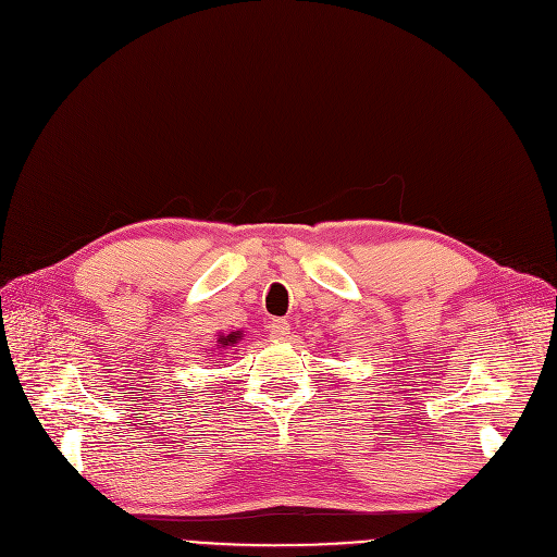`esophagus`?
Returning a JSON list of instances; mask_svg holds the SVG:
<instances>
[{"mask_svg":"<svg viewBox=\"0 0 557 557\" xmlns=\"http://www.w3.org/2000/svg\"><path fill=\"white\" fill-rule=\"evenodd\" d=\"M268 327H271V337L273 339H286V337L292 335V325L286 323L284 319H273Z\"/></svg>","mask_w":557,"mask_h":557,"instance_id":"esophagus-1","label":"esophagus"}]
</instances>
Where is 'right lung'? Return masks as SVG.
Returning <instances> with one entry per match:
<instances>
[{"mask_svg":"<svg viewBox=\"0 0 557 557\" xmlns=\"http://www.w3.org/2000/svg\"><path fill=\"white\" fill-rule=\"evenodd\" d=\"M240 337H243V331H236V333H230V335L220 333V335H218V346H220V348H230V346H236Z\"/></svg>","mask_w":557,"mask_h":557,"instance_id":"obj_1","label":"right lung"}]
</instances>
